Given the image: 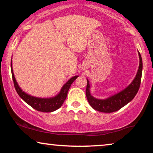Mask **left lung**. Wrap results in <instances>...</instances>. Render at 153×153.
<instances>
[{"instance_id": "obj_1", "label": "left lung", "mask_w": 153, "mask_h": 153, "mask_svg": "<svg viewBox=\"0 0 153 153\" xmlns=\"http://www.w3.org/2000/svg\"><path fill=\"white\" fill-rule=\"evenodd\" d=\"M139 56L140 60L139 70H138L137 74L132 82L123 91H120V93H117L116 95L111 96L107 99L99 100L93 97L91 95L90 83L88 80L87 79L88 83L86 89H85V94H86V97L90 105L94 109L103 113L115 112L123 107L134 99V97H135L138 91H139L140 84H141L142 69H143L142 58L139 52Z\"/></svg>"}]
</instances>
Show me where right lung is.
<instances>
[{"label": "right lung", "mask_w": 153, "mask_h": 153, "mask_svg": "<svg viewBox=\"0 0 153 153\" xmlns=\"http://www.w3.org/2000/svg\"><path fill=\"white\" fill-rule=\"evenodd\" d=\"M11 70H12V79H13L14 85L15 88V90L19 97L26 102L27 104H29L31 107L35 108V110L39 111L41 112H52L54 111L57 110L59 108L62 104H63L65 100L67 95H68V93L69 89L71 86V84L74 82L75 79H76L78 76H73L71 78L70 80H68L65 84L61 88V91L58 95H57L55 97H51V98H39L33 97V96L29 95L20 88L17 82H16L15 77H14L13 70H12V61H11Z\"/></svg>", "instance_id": "obj_1"}]
</instances>
